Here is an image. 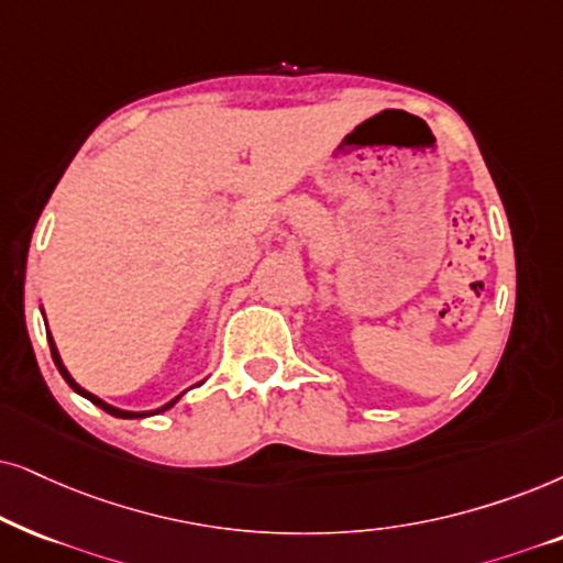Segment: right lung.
<instances>
[{
    "label": "right lung",
    "instance_id": "obj_1",
    "mask_svg": "<svg viewBox=\"0 0 563 563\" xmlns=\"http://www.w3.org/2000/svg\"><path fill=\"white\" fill-rule=\"evenodd\" d=\"M48 344H51V355H54V363H56V368H58V373H62V376H64V380H66V384H69V386L74 388V391H77L79 396H85V399H89V401H92V404H97V407H100V409H104V411H108V415H112V417H120V419H133V417H152V415H159V411H164V409H169V407H175V404L179 401V396H183V394H179V396H177V399H172L169 404H164V407H159V409H154V411H125V409L110 407V404H108V401H102V399H100V396L89 394V391H87V388H81V386L77 384V380H74V378H71V373H69V371H66V365L62 363V355H58V350H56V342H54V336H51V332H48Z\"/></svg>",
    "mask_w": 563,
    "mask_h": 563
}]
</instances>
